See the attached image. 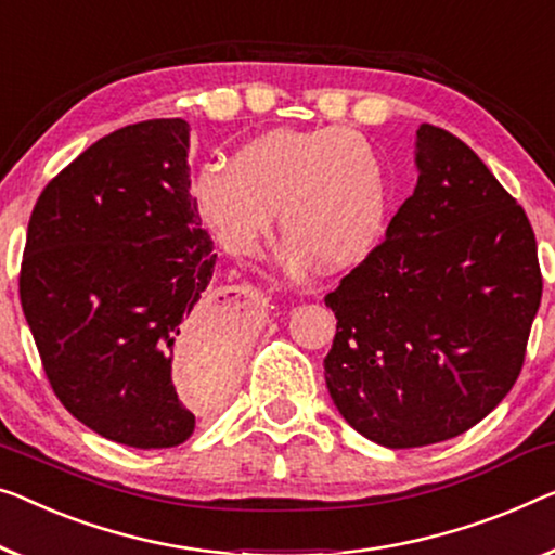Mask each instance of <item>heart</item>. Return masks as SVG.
Listing matches in <instances>:
<instances>
[{"mask_svg": "<svg viewBox=\"0 0 555 555\" xmlns=\"http://www.w3.org/2000/svg\"><path fill=\"white\" fill-rule=\"evenodd\" d=\"M206 224L229 254L249 256L274 227L292 271L319 261L338 271L376 249L388 214L382 156L351 129H271L238 146L231 167L206 164L194 179Z\"/></svg>", "mask_w": 555, "mask_h": 555, "instance_id": "obj_1", "label": "heart"}]
</instances>
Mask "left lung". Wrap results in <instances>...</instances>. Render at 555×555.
Returning <instances> with one entry per match:
<instances>
[{
  "mask_svg": "<svg viewBox=\"0 0 555 555\" xmlns=\"http://www.w3.org/2000/svg\"><path fill=\"white\" fill-rule=\"evenodd\" d=\"M418 181L386 238L334 292L326 386L386 449L446 441L520 374L543 279L526 211L459 137L421 124Z\"/></svg>",
  "mask_w": 555,
  "mask_h": 555,
  "instance_id": "left-lung-1",
  "label": "left lung"
}]
</instances>
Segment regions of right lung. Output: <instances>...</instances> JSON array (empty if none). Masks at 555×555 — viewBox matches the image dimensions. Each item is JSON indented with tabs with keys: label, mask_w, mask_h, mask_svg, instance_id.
I'll return each instance as SVG.
<instances>
[{
	"label": "right lung",
	"mask_w": 555,
	"mask_h": 555,
	"mask_svg": "<svg viewBox=\"0 0 555 555\" xmlns=\"http://www.w3.org/2000/svg\"><path fill=\"white\" fill-rule=\"evenodd\" d=\"M214 263L184 119L112 131L49 181L29 219L20 299L74 418L134 449L194 434L173 361L231 374L238 353L231 311L204 304Z\"/></svg>",
	"instance_id": "1"
}]
</instances>
